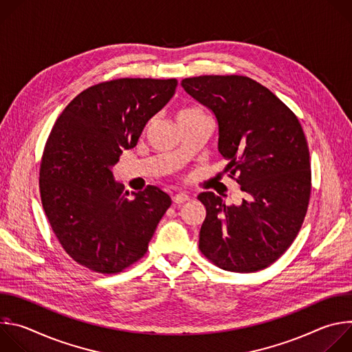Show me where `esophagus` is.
<instances>
[{"instance_id":"obj_1","label":"esophagus","mask_w":352,"mask_h":352,"mask_svg":"<svg viewBox=\"0 0 352 352\" xmlns=\"http://www.w3.org/2000/svg\"><path fill=\"white\" fill-rule=\"evenodd\" d=\"M186 200H189V195H186V193H177L173 196L174 205H182L186 202Z\"/></svg>"}]
</instances>
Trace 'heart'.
I'll return each mask as SVG.
<instances>
[{"label":"heart","instance_id":"obj_1","mask_svg":"<svg viewBox=\"0 0 352 352\" xmlns=\"http://www.w3.org/2000/svg\"><path fill=\"white\" fill-rule=\"evenodd\" d=\"M200 117H206V114L197 107H186V109L179 110L178 114H177L178 122L188 121V120H195V118H200Z\"/></svg>","mask_w":352,"mask_h":352}]
</instances>
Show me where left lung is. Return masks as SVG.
Instances as JSON below:
<instances>
[{"instance_id": "obj_1", "label": "left lung", "mask_w": 352, "mask_h": 352, "mask_svg": "<svg viewBox=\"0 0 352 352\" xmlns=\"http://www.w3.org/2000/svg\"><path fill=\"white\" fill-rule=\"evenodd\" d=\"M181 85L213 111L219 152L243 192L238 206L213 192L197 196L206 208L200 252L227 272L266 269L294 242L308 210L311 162L302 126L276 94L248 76L204 75Z\"/></svg>"}]
</instances>
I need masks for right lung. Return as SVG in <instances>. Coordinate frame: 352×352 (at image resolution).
I'll return each instance as SVG.
<instances>
[{
	"mask_svg": "<svg viewBox=\"0 0 352 352\" xmlns=\"http://www.w3.org/2000/svg\"><path fill=\"white\" fill-rule=\"evenodd\" d=\"M177 79L122 78L87 87L57 118L40 163L43 209L65 252L114 274L147 250L171 197L160 188L124 190L113 167L175 93Z\"/></svg>",
	"mask_w": 352,
	"mask_h": 352,
	"instance_id": "1",
	"label": "right lung"
}]
</instances>
